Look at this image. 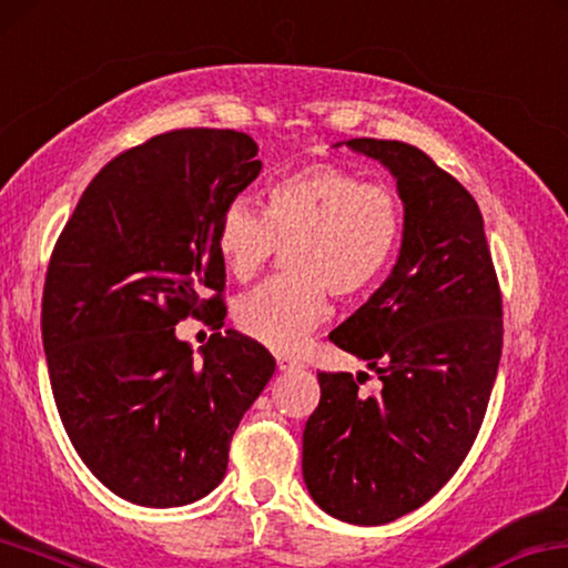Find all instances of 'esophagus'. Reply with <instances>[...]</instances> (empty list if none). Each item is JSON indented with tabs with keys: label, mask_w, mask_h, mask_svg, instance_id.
I'll return each mask as SVG.
<instances>
[{
	"label": "esophagus",
	"mask_w": 568,
	"mask_h": 568,
	"mask_svg": "<svg viewBox=\"0 0 568 568\" xmlns=\"http://www.w3.org/2000/svg\"><path fill=\"white\" fill-rule=\"evenodd\" d=\"M276 365H278V371H294V368H302V361H296L294 355L278 353L276 355Z\"/></svg>",
	"instance_id": "1"
}]
</instances>
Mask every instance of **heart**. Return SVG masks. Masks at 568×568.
Instances as JSON below:
<instances>
[{"label": "heart", "mask_w": 568, "mask_h": 568, "mask_svg": "<svg viewBox=\"0 0 568 568\" xmlns=\"http://www.w3.org/2000/svg\"><path fill=\"white\" fill-rule=\"evenodd\" d=\"M406 211L394 187L329 162L286 172L266 187V211L233 200L217 225V254L239 282L286 248V276L241 296L233 320L261 345L290 351L327 317L329 294L357 300L394 264Z\"/></svg>", "instance_id": "b5f03b06"}]
</instances>
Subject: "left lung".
<instances>
[{
	"instance_id": "8db88e82",
	"label": "left lung",
	"mask_w": 568,
	"mask_h": 568,
	"mask_svg": "<svg viewBox=\"0 0 568 568\" xmlns=\"http://www.w3.org/2000/svg\"><path fill=\"white\" fill-rule=\"evenodd\" d=\"M347 146L394 172L406 225L394 272L329 333L371 378L320 371L302 469L314 503L353 526L422 508L477 439L503 353V294L475 197L429 154L396 139Z\"/></svg>"
}]
</instances>
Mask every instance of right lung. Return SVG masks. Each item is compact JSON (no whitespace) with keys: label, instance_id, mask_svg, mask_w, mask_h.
Segmentation results:
<instances>
[{"label":"right lung","instance_id":"1","mask_svg":"<svg viewBox=\"0 0 568 568\" xmlns=\"http://www.w3.org/2000/svg\"><path fill=\"white\" fill-rule=\"evenodd\" d=\"M254 139L172 129L103 168L50 254L42 345L85 467L129 503L178 508L221 485L233 432L274 375L264 345L213 333L203 361L174 335L225 317L217 225L258 178Z\"/></svg>","mask_w":568,"mask_h":568}]
</instances>
